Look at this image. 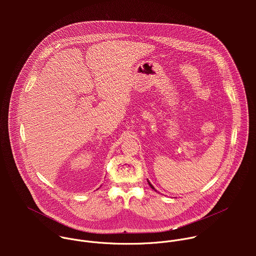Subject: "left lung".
Listing matches in <instances>:
<instances>
[{"mask_svg":"<svg viewBox=\"0 0 256 256\" xmlns=\"http://www.w3.org/2000/svg\"><path fill=\"white\" fill-rule=\"evenodd\" d=\"M148 184H149V186H151V188H152V190H155V192H157V190H155V188H154V186H152V184H151V182H150V181H149V180H148Z\"/></svg>","mask_w":256,"mask_h":256,"instance_id":"left-lung-1","label":"left lung"}]
</instances>
